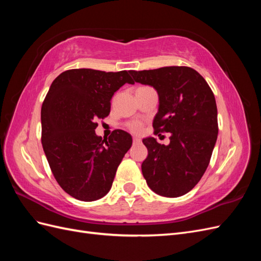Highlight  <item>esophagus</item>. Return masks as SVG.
<instances>
[{"label":"esophagus","mask_w":261,"mask_h":261,"mask_svg":"<svg viewBox=\"0 0 261 261\" xmlns=\"http://www.w3.org/2000/svg\"><path fill=\"white\" fill-rule=\"evenodd\" d=\"M140 143V139L139 138H137V137H134L133 138V144L134 145H137V144H139Z\"/></svg>","instance_id":"1"}]
</instances>
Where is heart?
Wrapping results in <instances>:
<instances>
[{"label": "heart", "instance_id": "heart-1", "mask_svg": "<svg viewBox=\"0 0 261 261\" xmlns=\"http://www.w3.org/2000/svg\"><path fill=\"white\" fill-rule=\"evenodd\" d=\"M128 127H129V129H130L132 132H134V133H140V132H141V124H140V123H137V122L130 123V124L128 125Z\"/></svg>", "mask_w": 261, "mask_h": 261}]
</instances>
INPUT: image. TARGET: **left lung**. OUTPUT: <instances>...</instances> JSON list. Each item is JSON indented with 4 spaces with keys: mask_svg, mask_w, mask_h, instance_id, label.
I'll list each match as a JSON object with an SVG mask.
<instances>
[{
    "mask_svg": "<svg viewBox=\"0 0 261 261\" xmlns=\"http://www.w3.org/2000/svg\"><path fill=\"white\" fill-rule=\"evenodd\" d=\"M134 81L152 86L159 96L154 134L170 133L168 146L155 138L143 140L148 149L141 171L148 186L164 197L183 196L206 172L218 137L217 103L211 88L197 70L165 66L129 70Z\"/></svg>",
    "mask_w": 261,
    "mask_h": 261,
    "instance_id": "left-lung-1",
    "label": "left lung"
}]
</instances>
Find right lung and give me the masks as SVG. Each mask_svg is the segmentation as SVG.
Segmentation results:
<instances>
[{"label":"right lung","mask_w":261,"mask_h":261,"mask_svg":"<svg viewBox=\"0 0 261 261\" xmlns=\"http://www.w3.org/2000/svg\"><path fill=\"white\" fill-rule=\"evenodd\" d=\"M126 83L127 70L68 69L53 81L41 108V143L59 185L74 198L93 201L111 189L116 170L132 147L122 129L109 139L96 135L98 120L110 114L111 99Z\"/></svg>","instance_id":"obj_1"}]
</instances>
